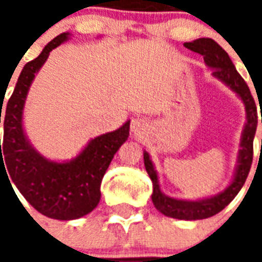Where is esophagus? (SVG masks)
<instances>
[{"label": "esophagus", "mask_w": 262, "mask_h": 262, "mask_svg": "<svg viewBox=\"0 0 262 262\" xmlns=\"http://www.w3.org/2000/svg\"><path fill=\"white\" fill-rule=\"evenodd\" d=\"M148 129V123L147 120L144 119V118H135V119H132L130 123V130L133 133V136L136 137H142L146 130Z\"/></svg>", "instance_id": "obj_1"}]
</instances>
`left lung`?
Listing matches in <instances>:
<instances>
[{
	"instance_id": "left-lung-1",
	"label": "left lung",
	"mask_w": 262,
	"mask_h": 262,
	"mask_svg": "<svg viewBox=\"0 0 262 262\" xmlns=\"http://www.w3.org/2000/svg\"><path fill=\"white\" fill-rule=\"evenodd\" d=\"M184 46L195 53L202 54L205 64L208 66L209 69H212L213 77H216L222 82H225L231 91L236 92L246 106V118H247V122H246L242 133L234 177L231 180L230 185L214 196L205 198V199H199V201H185V199L167 196L165 193L161 192L157 171L154 168L150 156L147 151L143 153L144 167L153 182L151 201H153L156 209L165 216L174 217V219L199 220L210 217L213 214L219 213L220 210H223L234 199V196L244 185L250 168H251V163H253V142L255 130H257L258 118H257V106H255L254 98L250 92V88L246 84V81L242 78V75L237 73L236 67L229 57V54L226 53L213 39L201 37L193 42L184 43Z\"/></svg>"
}]
</instances>
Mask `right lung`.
Masks as SVG:
<instances>
[{"mask_svg": "<svg viewBox=\"0 0 262 262\" xmlns=\"http://www.w3.org/2000/svg\"><path fill=\"white\" fill-rule=\"evenodd\" d=\"M69 37V32L54 37L36 59L22 69L3 114V144L0 140V171L5 170L8 180H12L37 212L57 220L78 219L97 208L103 174L115 153L127 140L130 129L127 120L119 129L91 139L77 157L63 163L43 157L28 140L22 125L28 91L50 52Z\"/></svg>", "mask_w": 262, "mask_h": 262, "instance_id": "add662e5", "label": "right lung"}]
</instances>
